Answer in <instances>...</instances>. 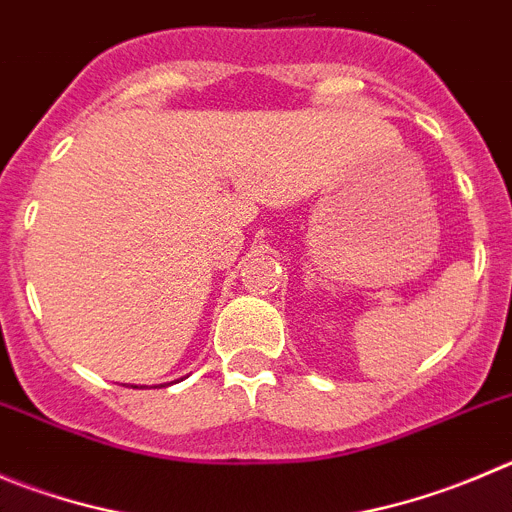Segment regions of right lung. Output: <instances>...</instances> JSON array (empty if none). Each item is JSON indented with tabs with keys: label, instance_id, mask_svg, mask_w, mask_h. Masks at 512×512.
Returning a JSON list of instances; mask_svg holds the SVG:
<instances>
[{
	"label": "right lung",
	"instance_id": "obj_1",
	"mask_svg": "<svg viewBox=\"0 0 512 512\" xmlns=\"http://www.w3.org/2000/svg\"><path fill=\"white\" fill-rule=\"evenodd\" d=\"M133 389H136V386H133Z\"/></svg>",
	"mask_w": 512,
	"mask_h": 512
}]
</instances>
